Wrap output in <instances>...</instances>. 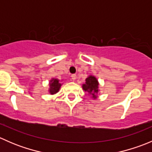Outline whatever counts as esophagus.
<instances>
[{
  "instance_id": "34e87169",
  "label": "esophagus",
  "mask_w": 152,
  "mask_h": 152,
  "mask_svg": "<svg viewBox=\"0 0 152 152\" xmlns=\"http://www.w3.org/2000/svg\"><path fill=\"white\" fill-rule=\"evenodd\" d=\"M71 79H72V80H76V76L75 74H73V75H71Z\"/></svg>"
}]
</instances>
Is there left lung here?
<instances>
[{
  "mask_svg": "<svg viewBox=\"0 0 152 152\" xmlns=\"http://www.w3.org/2000/svg\"><path fill=\"white\" fill-rule=\"evenodd\" d=\"M99 82L97 78L93 75H90L85 79V82L82 85L83 90L93 99H96L99 94Z\"/></svg>",
  "mask_w": 152,
  "mask_h": 152,
  "instance_id": "left-lung-1",
  "label": "left lung"
}]
</instances>
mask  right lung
I'll use <instances>...</instances> for the list:
<instances>
[{"label": "right lung", "mask_w": 152, "mask_h": 152, "mask_svg": "<svg viewBox=\"0 0 152 152\" xmlns=\"http://www.w3.org/2000/svg\"><path fill=\"white\" fill-rule=\"evenodd\" d=\"M62 80H59L58 79H55V78H52L49 82V88L48 92L50 95H54L57 93L59 91L61 86L62 84L61 83Z\"/></svg>", "instance_id": "add662e5"}]
</instances>
